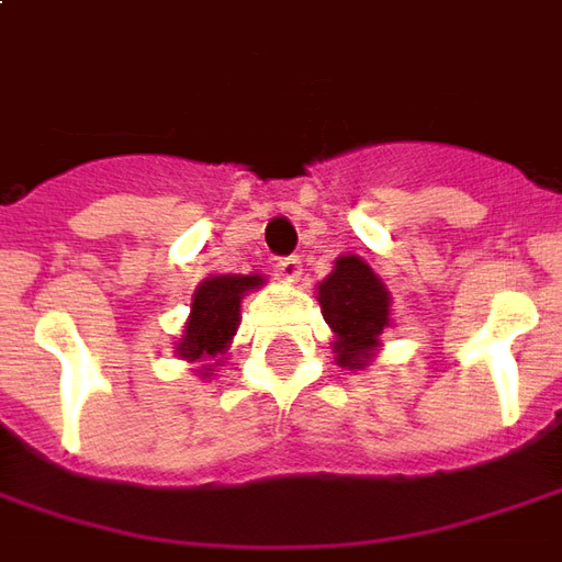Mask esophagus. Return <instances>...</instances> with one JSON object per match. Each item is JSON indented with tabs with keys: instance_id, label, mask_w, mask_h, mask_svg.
I'll return each instance as SVG.
<instances>
[{
	"instance_id": "1",
	"label": "esophagus",
	"mask_w": 562,
	"mask_h": 562,
	"mask_svg": "<svg viewBox=\"0 0 562 562\" xmlns=\"http://www.w3.org/2000/svg\"><path fill=\"white\" fill-rule=\"evenodd\" d=\"M277 273H280L282 282H297L301 280V258H297V255H292V258H280Z\"/></svg>"
}]
</instances>
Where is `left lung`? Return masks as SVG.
Segmentation results:
<instances>
[{"label":"left lung","instance_id":"obj_1","mask_svg":"<svg viewBox=\"0 0 562 562\" xmlns=\"http://www.w3.org/2000/svg\"><path fill=\"white\" fill-rule=\"evenodd\" d=\"M316 301L335 335V362L344 371H364L383 347V331L392 328L386 282L359 255H340L335 270L316 285Z\"/></svg>","mask_w":562,"mask_h":562}]
</instances>
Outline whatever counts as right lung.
Segmentation results:
<instances>
[{"instance_id": "add662e5", "label": "right lung", "mask_w": 562, "mask_h": 562, "mask_svg": "<svg viewBox=\"0 0 562 562\" xmlns=\"http://www.w3.org/2000/svg\"><path fill=\"white\" fill-rule=\"evenodd\" d=\"M265 273H210L191 294L182 335L176 356L188 364H198L194 374L210 380L218 364L225 362L227 347L240 328L243 297L265 285Z\"/></svg>"}]
</instances>
